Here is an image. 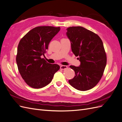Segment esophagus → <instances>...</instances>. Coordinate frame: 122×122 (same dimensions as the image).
Masks as SVG:
<instances>
[{
  "mask_svg": "<svg viewBox=\"0 0 122 122\" xmlns=\"http://www.w3.org/2000/svg\"><path fill=\"white\" fill-rule=\"evenodd\" d=\"M67 68H68V67L67 66H62V65L60 67L61 69V70H65V69H67Z\"/></svg>",
  "mask_w": 122,
  "mask_h": 122,
  "instance_id": "esophagus-1",
  "label": "esophagus"
}]
</instances>
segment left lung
Returning a JSON list of instances; mask_svg holds the SVG:
<instances>
[{
    "label": "left lung",
    "instance_id": "obj_1",
    "mask_svg": "<svg viewBox=\"0 0 122 122\" xmlns=\"http://www.w3.org/2000/svg\"><path fill=\"white\" fill-rule=\"evenodd\" d=\"M67 30L72 52L79 57L80 61L79 67L70 66L75 75L69 82L79 91L90 90L100 80L106 65V54L102 41L95 33L81 26L70 27Z\"/></svg>",
    "mask_w": 122,
    "mask_h": 122
}]
</instances>
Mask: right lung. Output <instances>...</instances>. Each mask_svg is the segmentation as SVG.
<instances>
[{
	"instance_id": "add662e5",
	"label": "right lung",
	"mask_w": 122,
	"mask_h": 122,
	"mask_svg": "<svg viewBox=\"0 0 122 122\" xmlns=\"http://www.w3.org/2000/svg\"><path fill=\"white\" fill-rule=\"evenodd\" d=\"M60 27L49 26L32 29L18 44L16 62L21 77L29 86L41 88L52 81L60 66L51 64L41 57L48 49L51 40Z\"/></svg>"
}]
</instances>
